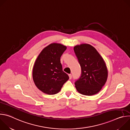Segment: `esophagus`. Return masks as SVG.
Here are the masks:
<instances>
[{"mask_svg": "<svg viewBox=\"0 0 130 130\" xmlns=\"http://www.w3.org/2000/svg\"><path fill=\"white\" fill-rule=\"evenodd\" d=\"M69 76V79H71L72 78V75H71V74H69V75H68Z\"/></svg>", "mask_w": 130, "mask_h": 130, "instance_id": "esophagus-1", "label": "esophagus"}]
</instances>
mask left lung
<instances>
[{"instance_id": "1", "label": "left lung", "mask_w": 130, "mask_h": 130, "mask_svg": "<svg viewBox=\"0 0 130 130\" xmlns=\"http://www.w3.org/2000/svg\"><path fill=\"white\" fill-rule=\"evenodd\" d=\"M81 67V75L75 83L79 93L92 96L97 94L106 82L108 71L104 60L91 45L82 44L73 48Z\"/></svg>"}]
</instances>
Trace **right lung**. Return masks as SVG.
<instances>
[{
  "label": "right lung",
  "instance_id": "1",
  "mask_svg": "<svg viewBox=\"0 0 130 130\" xmlns=\"http://www.w3.org/2000/svg\"><path fill=\"white\" fill-rule=\"evenodd\" d=\"M67 47L52 43L41 52L35 61L32 77L36 86L44 93L54 95L59 92L69 79L63 71L60 58Z\"/></svg>",
  "mask_w": 130,
  "mask_h": 130
}]
</instances>
